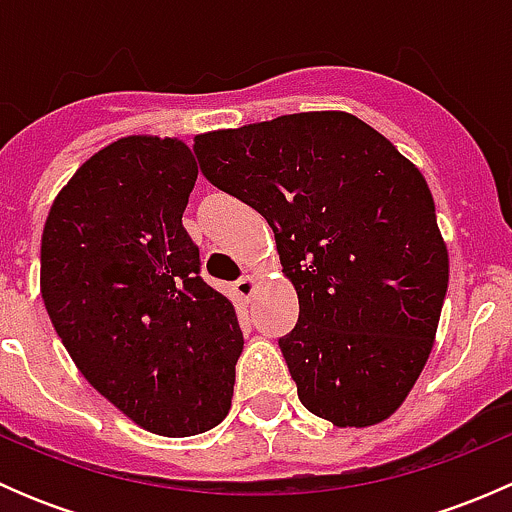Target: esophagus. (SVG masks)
Wrapping results in <instances>:
<instances>
[{"label": "esophagus", "mask_w": 512, "mask_h": 512, "mask_svg": "<svg viewBox=\"0 0 512 512\" xmlns=\"http://www.w3.org/2000/svg\"><path fill=\"white\" fill-rule=\"evenodd\" d=\"M255 287H257V280L252 275H245L242 280L235 282L237 297H242V299H250L252 292H255Z\"/></svg>", "instance_id": "obj_1"}]
</instances>
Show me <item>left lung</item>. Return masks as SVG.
<instances>
[{"label": "left lung", "instance_id": "8db88e82", "mask_svg": "<svg viewBox=\"0 0 512 512\" xmlns=\"http://www.w3.org/2000/svg\"><path fill=\"white\" fill-rule=\"evenodd\" d=\"M193 151L275 232L299 299L280 349L304 409L339 428L389 418L426 366L448 289L421 170L344 111L200 133Z\"/></svg>", "mask_w": 512, "mask_h": 512}]
</instances>
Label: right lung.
Segmentation results:
<instances>
[{
    "instance_id": "1",
    "label": "right lung",
    "mask_w": 512,
    "mask_h": 512,
    "mask_svg": "<svg viewBox=\"0 0 512 512\" xmlns=\"http://www.w3.org/2000/svg\"><path fill=\"white\" fill-rule=\"evenodd\" d=\"M195 178L178 138H118L71 175L41 235V297L66 352L118 411L170 438L227 416L245 344L183 227Z\"/></svg>"
}]
</instances>
